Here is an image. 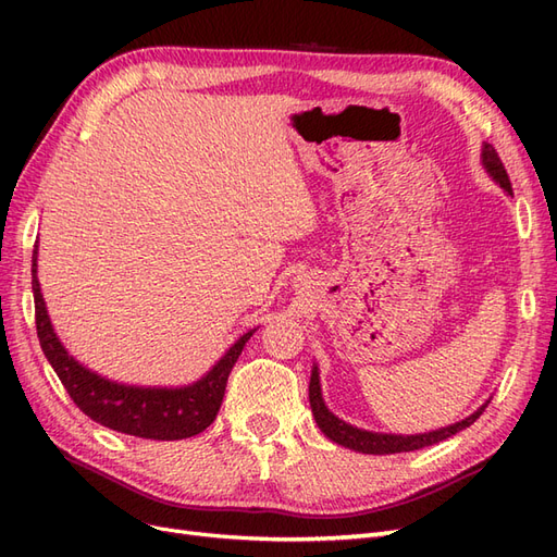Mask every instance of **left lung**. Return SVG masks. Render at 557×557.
<instances>
[{
	"label": "left lung",
	"instance_id": "8db88e82",
	"mask_svg": "<svg viewBox=\"0 0 557 557\" xmlns=\"http://www.w3.org/2000/svg\"><path fill=\"white\" fill-rule=\"evenodd\" d=\"M481 162H483V170L491 174V178L499 185V188L513 197L511 190V181L507 170H504V164L499 160V156L495 153V148L491 144H483L481 148ZM309 401H311V411L315 423L320 428L330 442L339 444L344 448H350L356 453H367V455H391V453H407V450H418V448H425L432 444H440L448 436L458 434L460 430L469 428L474 420L483 413V409L487 407V399L485 404L467 416L465 420H458V423L440 428V430H432V432H420V434H385V432H369L362 428H356L346 423L339 416H334L327 404L323 399V391H320V372H318V364H313L311 369V381H309Z\"/></svg>",
	"mask_w": 557,
	"mask_h": 557
}]
</instances>
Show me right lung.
<instances>
[{
	"mask_svg": "<svg viewBox=\"0 0 557 557\" xmlns=\"http://www.w3.org/2000/svg\"><path fill=\"white\" fill-rule=\"evenodd\" d=\"M37 267L35 250V256H32V293H35L39 344L50 367L55 369L58 379L83 413L109 430L156 442L188 440V436L205 432L213 423L225 397L232 367L239 360L246 342L256 330L242 334L225 350V356L195 383L178 387L117 383L81 364L64 348L53 323H50Z\"/></svg>",
	"mask_w": 557,
	"mask_h": 557,
	"instance_id": "right-lung-1",
	"label": "right lung"
}]
</instances>
